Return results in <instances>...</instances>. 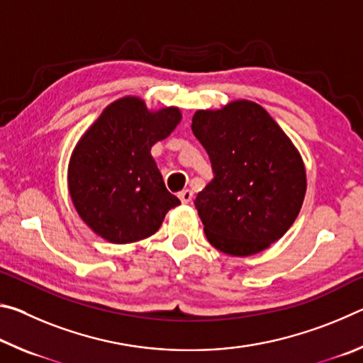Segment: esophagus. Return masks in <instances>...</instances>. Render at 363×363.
I'll return each instance as SVG.
<instances>
[{"label": "esophagus", "instance_id": "1", "mask_svg": "<svg viewBox=\"0 0 363 363\" xmlns=\"http://www.w3.org/2000/svg\"><path fill=\"white\" fill-rule=\"evenodd\" d=\"M177 196H179V200L182 201L184 205H187V203H190V201H192V196H194V192L192 190H189V189H186V190H182V192H179L177 194Z\"/></svg>", "mask_w": 363, "mask_h": 363}]
</instances>
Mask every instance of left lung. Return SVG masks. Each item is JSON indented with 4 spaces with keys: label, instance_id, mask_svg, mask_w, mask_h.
<instances>
[{
    "label": "left lung",
    "instance_id": "left-lung-1",
    "mask_svg": "<svg viewBox=\"0 0 363 363\" xmlns=\"http://www.w3.org/2000/svg\"><path fill=\"white\" fill-rule=\"evenodd\" d=\"M192 131L214 173L195 199L208 242L230 256L267 250L303 206L307 179L301 153L266 108L247 99L196 110Z\"/></svg>",
    "mask_w": 363,
    "mask_h": 363
}]
</instances>
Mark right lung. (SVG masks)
<instances>
[{
    "label": "right lung",
    "mask_w": 363,
    "mask_h": 363,
    "mask_svg": "<svg viewBox=\"0 0 363 363\" xmlns=\"http://www.w3.org/2000/svg\"><path fill=\"white\" fill-rule=\"evenodd\" d=\"M181 120L177 107L150 110L140 97L125 96L104 108L79 138L67 171L69 194L78 216L104 240H144L181 205L150 153Z\"/></svg>",
    "instance_id": "add662e5"
}]
</instances>
